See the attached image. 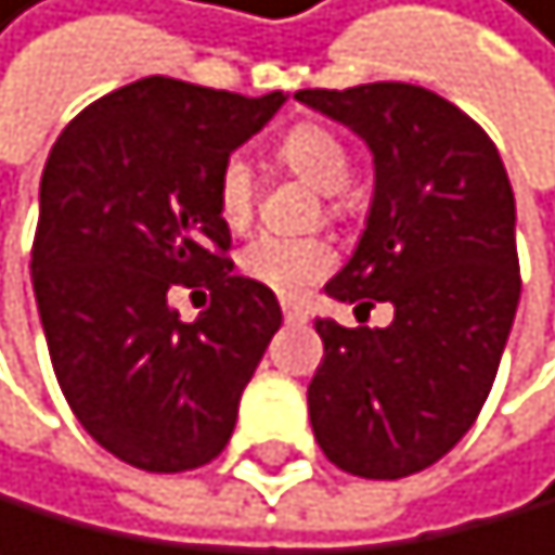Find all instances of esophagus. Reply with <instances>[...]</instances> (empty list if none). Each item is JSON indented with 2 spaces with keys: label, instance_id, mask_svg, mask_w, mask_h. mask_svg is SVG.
I'll list each match as a JSON object with an SVG mask.
<instances>
[{
  "label": "esophagus",
  "instance_id": "34e87169",
  "mask_svg": "<svg viewBox=\"0 0 555 555\" xmlns=\"http://www.w3.org/2000/svg\"><path fill=\"white\" fill-rule=\"evenodd\" d=\"M283 314H286V322H305L308 319V311L294 305V300H283Z\"/></svg>",
  "mask_w": 555,
  "mask_h": 555
}]
</instances>
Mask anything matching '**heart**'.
Returning <instances> with one entry per match:
<instances>
[{
    "instance_id": "obj_1",
    "label": "heart",
    "mask_w": 555,
    "mask_h": 555,
    "mask_svg": "<svg viewBox=\"0 0 555 555\" xmlns=\"http://www.w3.org/2000/svg\"><path fill=\"white\" fill-rule=\"evenodd\" d=\"M275 158L280 166L294 172L297 180L311 183L322 194H339L350 180V155L347 144L336 138L333 130L322 124H297L289 127L280 144H275ZM216 216L227 230L241 233L247 222L255 219L258 183L255 169L247 158L230 155L216 172ZM328 211L339 216L344 205L328 197ZM336 266V250L322 236H255L241 255H236V269L244 280L272 289L280 297H297L308 286L325 280L328 269Z\"/></svg>"
}]
</instances>
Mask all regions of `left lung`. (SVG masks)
Wrapping results in <instances>:
<instances>
[{"label": "left lung", "mask_w": 555, "mask_h": 555, "mask_svg": "<svg viewBox=\"0 0 555 555\" xmlns=\"http://www.w3.org/2000/svg\"><path fill=\"white\" fill-rule=\"evenodd\" d=\"M297 102L375 158L369 227L325 294L392 305L386 328L314 322L311 428L339 472L408 478L464 439L495 383L520 300L514 191L489 133L428 88L378 80Z\"/></svg>", "instance_id": "obj_1"}]
</instances>
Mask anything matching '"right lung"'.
Returning <instances> with one entry per match:
<instances>
[{
	"instance_id": "right-lung-1",
	"label": "right lung",
	"mask_w": 555,
	"mask_h": 555,
	"mask_svg": "<svg viewBox=\"0 0 555 555\" xmlns=\"http://www.w3.org/2000/svg\"><path fill=\"white\" fill-rule=\"evenodd\" d=\"M286 102L144 77L91 102L52 144L30 280L60 389L83 431L155 475L227 450L241 392L283 322L233 275L216 172ZM172 285H208L180 323Z\"/></svg>"
}]
</instances>
